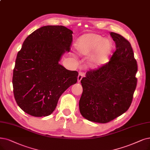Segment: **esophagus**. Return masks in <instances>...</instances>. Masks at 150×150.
Listing matches in <instances>:
<instances>
[{"instance_id":"obj_1","label":"esophagus","mask_w":150,"mask_h":150,"mask_svg":"<svg viewBox=\"0 0 150 150\" xmlns=\"http://www.w3.org/2000/svg\"><path fill=\"white\" fill-rule=\"evenodd\" d=\"M83 76H84V73H82V72H80V73H79L78 77H77V81H78L79 82H81V81L82 79V77H83Z\"/></svg>"}]
</instances>
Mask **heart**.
<instances>
[{"label":"heart","mask_w":150,"mask_h":150,"mask_svg":"<svg viewBox=\"0 0 150 150\" xmlns=\"http://www.w3.org/2000/svg\"><path fill=\"white\" fill-rule=\"evenodd\" d=\"M76 52L81 57H89L87 62V67L95 68L102 63L111 50V43L107 39H103L95 33L83 34L74 44ZM73 55L76 56L75 52Z\"/></svg>","instance_id":"obj_1"}]
</instances>
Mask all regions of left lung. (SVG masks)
Segmentation results:
<instances>
[{
  "instance_id": "1",
  "label": "left lung",
  "mask_w": 150,
  "mask_h": 150,
  "mask_svg": "<svg viewBox=\"0 0 150 150\" xmlns=\"http://www.w3.org/2000/svg\"><path fill=\"white\" fill-rule=\"evenodd\" d=\"M110 35L116 49L110 62L88 71L81 81L80 112L95 122L107 123L127 111L137 83V63L130 42L119 34L111 32Z\"/></svg>"
}]
</instances>
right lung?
Here are the masks:
<instances>
[{
  "label": "right lung",
  "mask_w": 150,
  "mask_h": 150,
  "mask_svg": "<svg viewBox=\"0 0 150 150\" xmlns=\"http://www.w3.org/2000/svg\"><path fill=\"white\" fill-rule=\"evenodd\" d=\"M72 34L63 26H45L24 41L17 54L12 83L16 103L28 115H51L62 93L77 82V71L58 63L70 50Z\"/></svg>",
  "instance_id": "1"
}]
</instances>
